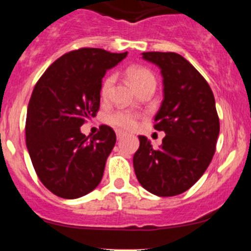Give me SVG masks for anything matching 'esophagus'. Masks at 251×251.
I'll return each mask as SVG.
<instances>
[{
  "instance_id": "obj_1",
  "label": "esophagus",
  "mask_w": 251,
  "mask_h": 251,
  "mask_svg": "<svg viewBox=\"0 0 251 251\" xmlns=\"http://www.w3.org/2000/svg\"><path fill=\"white\" fill-rule=\"evenodd\" d=\"M123 137H124V133L123 132H117V138L121 139V138H123Z\"/></svg>"
}]
</instances>
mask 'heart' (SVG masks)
<instances>
[{
	"instance_id": "b5f03b06",
	"label": "heart",
	"mask_w": 251,
	"mask_h": 251,
	"mask_svg": "<svg viewBox=\"0 0 251 251\" xmlns=\"http://www.w3.org/2000/svg\"><path fill=\"white\" fill-rule=\"evenodd\" d=\"M127 76L132 85L136 88L138 92L139 89L145 88L148 85H154L156 86V79L154 75L145 68H139V66H132L127 70ZM113 76H108L104 79L101 83L100 88V94L103 98H106L109 94V90L113 85ZM137 121H138V115L136 113L129 112V110H117V112L112 113L108 115L106 122L113 126L117 129L121 130H130L137 126Z\"/></svg>"
}]
</instances>
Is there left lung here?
<instances>
[{"label": "left lung", "instance_id": "obj_1", "mask_svg": "<svg viewBox=\"0 0 251 251\" xmlns=\"http://www.w3.org/2000/svg\"><path fill=\"white\" fill-rule=\"evenodd\" d=\"M161 69L163 100L154 129L166 133L159 148L139 136L133 167L139 183L151 194L176 196L200 179L216 150L220 133L215 98L202 75L176 52H143Z\"/></svg>", "mask_w": 251, "mask_h": 251}]
</instances>
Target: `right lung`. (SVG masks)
Returning a JSON list of instances; mask_svg holds the SVG:
<instances>
[{"mask_svg":"<svg viewBox=\"0 0 251 251\" xmlns=\"http://www.w3.org/2000/svg\"><path fill=\"white\" fill-rule=\"evenodd\" d=\"M127 52L103 49L70 51L51 64L31 94L26 146L43 185L63 199H77L100 183L114 130L100 126L90 138L80 127L100 105L101 79Z\"/></svg>","mask_w":251,"mask_h":251,"instance_id":"obj_1","label":"right lung"}]
</instances>
